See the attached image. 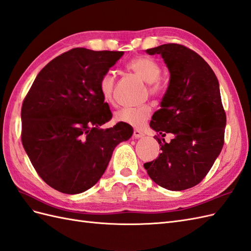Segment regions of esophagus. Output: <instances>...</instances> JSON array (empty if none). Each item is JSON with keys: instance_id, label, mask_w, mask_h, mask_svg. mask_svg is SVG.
Wrapping results in <instances>:
<instances>
[{"instance_id": "1", "label": "esophagus", "mask_w": 251, "mask_h": 251, "mask_svg": "<svg viewBox=\"0 0 251 251\" xmlns=\"http://www.w3.org/2000/svg\"><path fill=\"white\" fill-rule=\"evenodd\" d=\"M133 136H134L135 138H141V137L145 136V134H144V132H142L141 130H137V128H134Z\"/></svg>"}]
</instances>
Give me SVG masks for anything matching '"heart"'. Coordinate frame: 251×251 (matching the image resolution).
<instances>
[{
  "mask_svg": "<svg viewBox=\"0 0 251 251\" xmlns=\"http://www.w3.org/2000/svg\"><path fill=\"white\" fill-rule=\"evenodd\" d=\"M126 69L132 71L148 83L149 92L155 96H159L165 91V86L159 81L161 69L157 61L147 56H139L131 59L126 63ZM115 87V75L112 71H106L99 79V90L102 97L110 101L113 97ZM152 106L141 104L137 106H126L120 109L115 114V119L118 123L126 124L135 127L141 126L151 116Z\"/></svg>",
  "mask_w": 251,
  "mask_h": 251,
  "instance_id": "1",
  "label": "heart"
}]
</instances>
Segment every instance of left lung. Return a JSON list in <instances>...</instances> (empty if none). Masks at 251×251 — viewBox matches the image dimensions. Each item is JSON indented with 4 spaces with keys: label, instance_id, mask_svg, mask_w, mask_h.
I'll use <instances>...</instances> for the list:
<instances>
[{
    "label": "left lung",
    "instance_id": "left-lung-1",
    "mask_svg": "<svg viewBox=\"0 0 251 251\" xmlns=\"http://www.w3.org/2000/svg\"><path fill=\"white\" fill-rule=\"evenodd\" d=\"M147 52L164 59L170 82L150 123L159 133L154 138L161 152L144 167L158 186L186 190L204 179L224 146L226 113L219 81L206 61L184 45L162 44ZM167 132L175 134L169 144L162 138Z\"/></svg>",
    "mask_w": 251,
    "mask_h": 251
}]
</instances>
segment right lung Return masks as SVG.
<instances>
[{"label": "right lung", "mask_w": 251, "mask_h": 251, "mask_svg": "<svg viewBox=\"0 0 251 251\" xmlns=\"http://www.w3.org/2000/svg\"><path fill=\"white\" fill-rule=\"evenodd\" d=\"M123 55L83 47L63 52L43 67L24 98L23 147L40 177L60 192L92 188L115 147L132 136L126 124L99 127L112 118L99 79Z\"/></svg>", "instance_id": "obj_1"}]
</instances>
